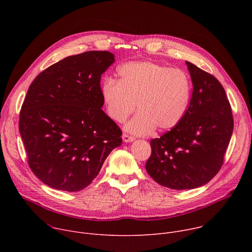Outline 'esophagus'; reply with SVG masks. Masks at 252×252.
I'll return each instance as SVG.
<instances>
[{"label":"esophagus","mask_w":252,"mask_h":252,"mask_svg":"<svg viewBox=\"0 0 252 252\" xmlns=\"http://www.w3.org/2000/svg\"><path fill=\"white\" fill-rule=\"evenodd\" d=\"M123 139H124L125 142H128V141L134 140V136L129 135V134H127V133H124V134H123Z\"/></svg>","instance_id":"34e87169"}]
</instances>
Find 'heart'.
Here are the masks:
<instances>
[{
	"label": "heart",
	"instance_id": "1",
	"mask_svg": "<svg viewBox=\"0 0 252 252\" xmlns=\"http://www.w3.org/2000/svg\"><path fill=\"white\" fill-rule=\"evenodd\" d=\"M120 81L106 78L101 86L105 111L123 124L136 110L126 130L147 134L174 128L186 116L191 96V81L179 68L154 62H131L119 68Z\"/></svg>",
	"mask_w": 252,
	"mask_h": 252
}]
</instances>
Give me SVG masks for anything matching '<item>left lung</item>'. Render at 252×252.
<instances>
[{
	"label": "left lung",
	"mask_w": 252,
	"mask_h": 252,
	"mask_svg": "<svg viewBox=\"0 0 252 252\" xmlns=\"http://www.w3.org/2000/svg\"><path fill=\"white\" fill-rule=\"evenodd\" d=\"M192 94L188 112L174 128L151 140L148 173L171 189L207 184L221 168L233 130L231 106L220 81L187 62Z\"/></svg>",
	"instance_id": "8db88e82"
}]
</instances>
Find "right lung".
<instances>
[{
	"mask_svg": "<svg viewBox=\"0 0 252 252\" xmlns=\"http://www.w3.org/2000/svg\"><path fill=\"white\" fill-rule=\"evenodd\" d=\"M115 62L90 51L52 64L31 84L19 129L32 171L56 189L79 191L91 185L122 130L101 110L100 77Z\"/></svg>",
	"mask_w": 252,
	"mask_h": 252,
	"instance_id": "1",
	"label": "right lung"
}]
</instances>
